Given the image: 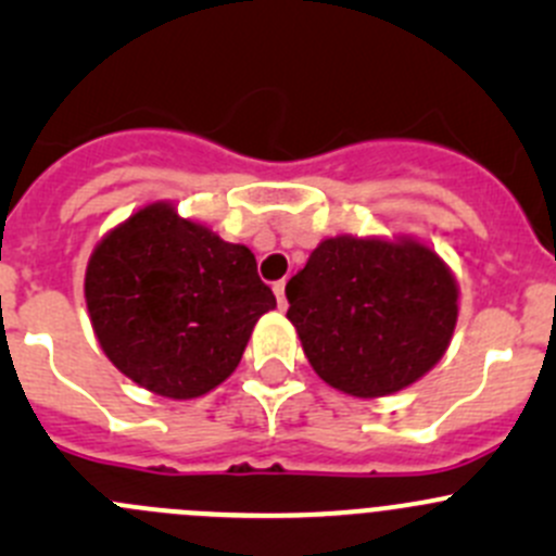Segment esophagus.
Listing matches in <instances>:
<instances>
[{
  "label": "esophagus",
  "mask_w": 556,
  "mask_h": 556,
  "mask_svg": "<svg viewBox=\"0 0 556 556\" xmlns=\"http://www.w3.org/2000/svg\"><path fill=\"white\" fill-rule=\"evenodd\" d=\"M274 295H277L279 309H285V306H288V299H285V279H279V282H274Z\"/></svg>",
  "instance_id": "obj_1"
}]
</instances>
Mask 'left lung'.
I'll list each match as a JSON object with an SVG mask.
<instances>
[{"mask_svg": "<svg viewBox=\"0 0 556 556\" xmlns=\"http://www.w3.org/2000/svg\"><path fill=\"white\" fill-rule=\"evenodd\" d=\"M285 293L317 377L355 397L422 379L444 357L459 312L452 268L412 237L323 239Z\"/></svg>", "mask_w": 556, "mask_h": 556, "instance_id": "1", "label": "left lung"}]
</instances>
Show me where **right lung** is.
<instances>
[{"label": "right lung", "instance_id": "add662e5", "mask_svg": "<svg viewBox=\"0 0 556 556\" xmlns=\"http://www.w3.org/2000/svg\"><path fill=\"white\" fill-rule=\"evenodd\" d=\"M86 304L117 371L155 395L188 401L237 371L252 328L277 299L244 244L223 242L155 201L93 247Z\"/></svg>", "mask_w": 556, "mask_h": 556}]
</instances>
